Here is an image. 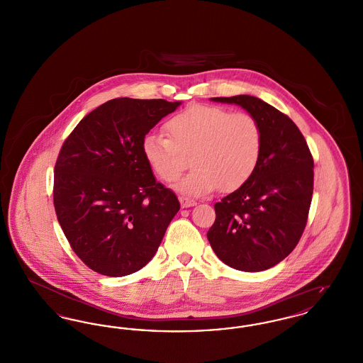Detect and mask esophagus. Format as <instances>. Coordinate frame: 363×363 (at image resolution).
Returning a JSON list of instances; mask_svg holds the SVG:
<instances>
[{
	"label": "esophagus",
	"mask_w": 363,
	"mask_h": 363,
	"mask_svg": "<svg viewBox=\"0 0 363 363\" xmlns=\"http://www.w3.org/2000/svg\"><path fill=\"white\" fill-rule=\"evenodd\" d=\"M179 203H181V207L182 208L194 207L197 204L194 200H190L186 197H179Z\"/></svg>",
	"instance_id": "1"
}]
</instances>
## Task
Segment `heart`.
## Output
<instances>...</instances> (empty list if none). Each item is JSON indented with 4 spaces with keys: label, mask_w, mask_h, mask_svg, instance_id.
Here are the masks:
<instances>
[{
    "label": "heart",
    "mask_w": 363,
    "mask_h": 363,
    "mask_svg": "<svg viewBox=\"0 0 363 363\" xmlns=\"http://www.w3.org/2000/svg\"><path fill=\"white\" fill-rule=\"evenodd\" d=\"M169 138L148 135L143 155L163 182L177 181L190 156L194 167L177 189L189 197H200L220 189L245 185L259 166L262 132L257 120L247 113H231L220 106L194 104L166 123Z\"/></svg>",
    "instance_id": "obj_1"
}]
</instances>
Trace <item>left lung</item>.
<instances>
[{"instance_id": "1", "label": "left lung", "mask_w": 363, "mask_h": 363, "mask_svg": "<svg viewBox=\"0 0 363 363\" xmlns=\"http://www.w3.org/2000/svg\"><path fill=\"white\" fill-rule=\"evenodd\" d=\"M211 101L241 106L253 116L262 132V150L252 178L215 204L208 241L228 267L265 271L293 252L305 230L313 157L296 125L274 106L250 95Z\"/></svg>"}]
</instances>
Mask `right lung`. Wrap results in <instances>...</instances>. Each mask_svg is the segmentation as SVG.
<instances>
[{
	"label": "right lung",
	"mask_w": 363,
	"mask_h": 363,
	"mask_svg": "<svg viewBox=\"0 0 363 363\" xmlns=\"http://www.w3.org/2000/svg\"><path fill=\"white\" fill-rule=\"evenodd\" d=\"M182 102L118 98L96 107L65 140L54 167V208L73 252L92 271L138 272L179 201L143 155L145 135Z\"/></svg>",
	"instance_id": "add662e5"
}]
</instances>
